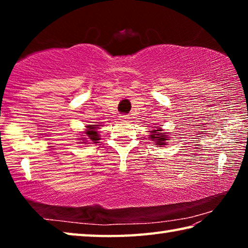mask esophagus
I'll return each instance as SVG.
<instances>
[{
    "instance_id": "obj_1",
    "label": "esophagus",
    "mask_w": 248,
    "mask_h": 248,
    "mask_svg": "<svg viewBox=\"0 0 248 248\" xmlns=\"http://www.w3.org/2000/svg\"><path fill=\"white\" fill-rule=\"evenodd\" d=\"M128 119H129V116H127V115L120 116V120H128Z\"/></svg>"
}]
</instances>
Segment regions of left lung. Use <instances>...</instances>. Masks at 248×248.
<instances>
[{"instance_id":"left-lung-1","label":"left lung","mask_w":248,"mask_h":248,"mask_svg":"<svg viewBox=\"0 0 248 248\" xmlns=\"http://www.w3.org/2000/svg\"><path fill=\"white\" fill-rule=\"evenodd\" d=\"M161 130H153L152 134H151V139L154 140L156 145L161 146V145H166V133H162L159 132Z\"/></svg>"}]
</instances>
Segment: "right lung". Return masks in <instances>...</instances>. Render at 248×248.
Returning <instances> with one entry per match:
<instances>
[{"label":"right lung","mask_w":248,"mask_h":248,"mask_svg":"<svg viewBox=\"0 0 248 248\" xmlns=\"http://www.w3.org/2000/svg\"><path fill=\"white\" fill-rule=\"evenodd\" d=\"M97 127H99L98 124H89L87 125V130L85 131V138H83V141L86 142H93V143H97V141L99 140V136L96 130H97Z\"/></svg>","instance_id":"right-lung-1"}]
</instances>
